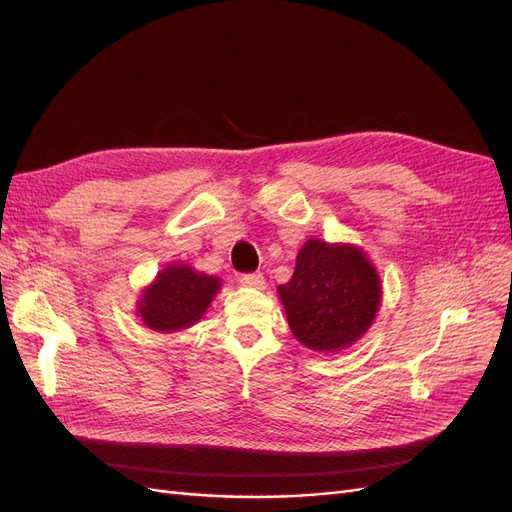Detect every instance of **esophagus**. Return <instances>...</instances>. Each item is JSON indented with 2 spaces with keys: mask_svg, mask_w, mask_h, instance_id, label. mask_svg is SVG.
Instances as JSON below:
<instances>
[{
  "mask_svg": "<svg viewBox=\"0 0 512 512\" xmlns=\"http://www.w3.org/2000/svg\"><path fill=\"white\" fill-rule=\"evenodd\" d=\"M239 284L243 288H254V290H265L267 288V280L262 277V273H245L239 277Z\"/></svg>",
  "mask_w": 512,
  "mask_h": 512,
  "instance_id": "esophagus-1",
  "label": "esophagus"
}]
</instances>
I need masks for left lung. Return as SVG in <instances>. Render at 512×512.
Segmentation results:
<instances>
[{
    "mask_svg": "<svg viewBox=\"0 0 512 512\" xmlns=\"http://www.w3.org/2000/svg\"><path fill=\"white\" fill-rule=\"evenodd\" d=\"M292 335L316 352H337L361 339L374 322L382 284L363 250L309 239L290 282L277 288Z\"/></svg>",
    "mask_w": 512,
    "mask_h": 512,
    "instance_id": "1",
    "label": "left lung"
}]
</instances>
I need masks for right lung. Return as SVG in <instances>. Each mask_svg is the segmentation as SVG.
Here are the masks:
<instances>
[{"instance_id": "obj_1", "label": "right lung", "mask_w": 512, "mask_h": 512, "mask_svg": "<svg viewBox=\"0 0 512 512\" xmlns=\"http://www.w3.org/2000/svg\"><path fill=\"white\" fill-rule=\"evenodd\" d=\"M220 286V277L198 273L188 265H168L143 290L136 316L158 333L188 329L203 318Z\"/></svg>"}]
</instances>
